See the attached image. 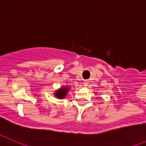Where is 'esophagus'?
Instances as JSON below:
<instances>
[{
    "label": "esophagus",
    "instance_id": "34e87169",
    "mask_svg": "<svg viewBox=\"0 0 146 146\" xmlns=\"http://www.w3.org/2000/svg\"><path fill=\"white\" fill-rule=\"evenodd\" d=\"M88 84H89L88 80H84V85L85 86V87H87V86L88 85Z\"/></svg>",
    "mask_w": 146,
    "mask_h": 146
}]
</instances>
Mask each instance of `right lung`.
<instances>
[{
  "label": "right lung",
  "mask_w": 146,
  "mask_h": 146,
  "mask_svg": "<svg viewBox=\"0 0 146 146\" xmlns=\"http://www.w3.org/2000/svg\"><path fill=\"white\" fill-rule=\"evenodd\" d=\"M68 89H69V88H68V87H62V88L58 89L55 91L54 94L58 99H63L66 96V94L68 92Z\"/></svg>",
  "instance_id": "obj_1"
}]
</instances>
